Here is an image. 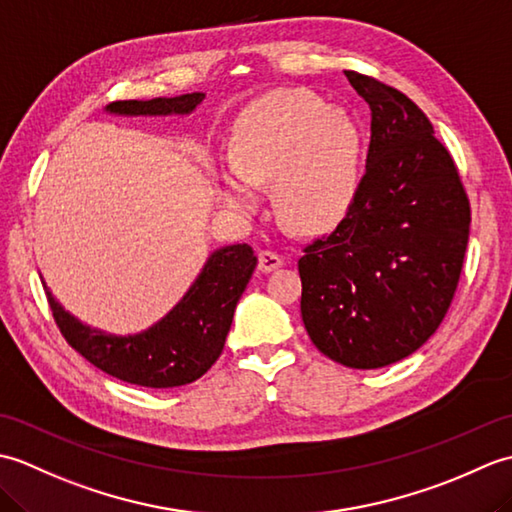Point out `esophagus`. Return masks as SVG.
<instances>
[{
    "label": "esophagus",
    "mask_w": 512,
    "mask_h": 512,
    "mask_svg": "<svg viewBox=\"0 0 512 512\" xmlns=\"http://www.w3.org/2000/svg\"><path fill=\"white\" fill-rule=\"evenodd\" d=\"M284 266V257H281L277 250H262L259 253V270L262 273H270V270H277Z\"/></svg>",
    "instance_id": "34e87169"
}]
</instances>
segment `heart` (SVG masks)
Masks as SVG:
<instances>
[{
    "mask_svg": "<svg viewBox=\"0 0 512 512\" xmlns=\"http://www.w3.org/2000/svg\"><path fill=\"white\" fill-rule=\"evenodd\" d=\"M363 134L354 116L325 107L308 90H277L246 105L231 125L220 173L222 200L239 213L257 209L255 187L273 182L281 220L321 233L350 211L361 178Z\"/></svg>",
    "mask_w": 512,
    "mask_h": 512,
    "instance_id": "b5f03b06",
    "label": "heart"
}]
</instances>
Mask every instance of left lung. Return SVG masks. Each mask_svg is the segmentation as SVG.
I'll list each match as a JSON object with an SVG mask.
<instances>
[{"mask_svg":"<svg viewBox=\"0 0 512 512\" xmlns=\"http://www.w3.org/2000/svg\"><path fill=\"white\" fill-rule=\"evenodd\" d=\"M372 110L365 176L350 211L299 259L301 319L317 350L354 369L402 361L429 341L458 288L471 206L420 107L345 72Z\"/></svg>","mask_w":512,"mask_h":512,"instance_id":"obj_1","label":"left lung"}]
</instances>
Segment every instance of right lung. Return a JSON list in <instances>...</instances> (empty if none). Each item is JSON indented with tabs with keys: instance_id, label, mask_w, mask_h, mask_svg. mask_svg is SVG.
Wrapping results in <instances>:
<instances>
[{
	"instance_id": "obj_1",
	"label": "right lung",
	"mask_w": 512,
	"mask_h": 512,
	"mask_svg": "<svg viewBox=\"0 0 512 512\" xmlns=\"http://www.w3.org/2000/svg\"><path fill=\"white\" fill-rule=\"evenodd\" d=\"M202 99V92H191L173 99L114 101L105 110L118 116L191 114ZM255 266L257 257L248 244L213 250L198 279L167 317L149 330L129 336L107 334L81 323L61 308L46 281L43 288L65 341L85 361L125 383L169 389L198 380L220 358L235 306L253 277Z\"/></svg>"
}]
</instances>
